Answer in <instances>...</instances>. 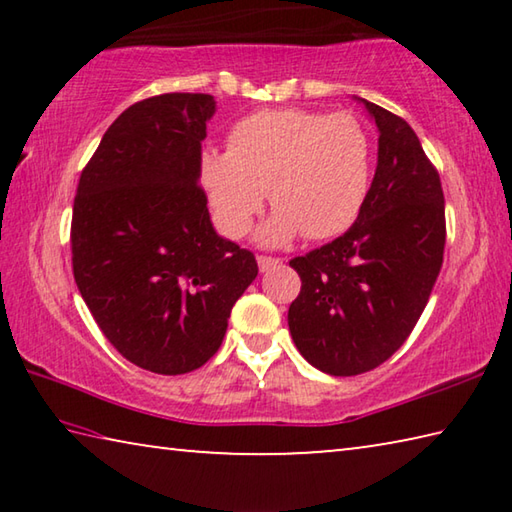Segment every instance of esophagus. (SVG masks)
I'll return each mask as SVG.
<instances>
[{
	"label": "esophagus",
	"instance_id": "34e87169",
	"mask_svg": "<svg viewBox=\"0 0 512 512\" xmlns=\"http://www.w3.org/2000/svg\"><path fill=\"white\" fill-rule=\"evenodd\" d=\"M257 264H259V271H271V268L282 264V259L271 257V255H257Z\"/></svg>",
	"mask_w": 512,
	"mask_h": 512
}]
</instances>
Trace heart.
<instances>
[{"label": "heart", "instance_id": "obj_1", "mask_svg": "<svg viewBox=\"0 0 512 512\" xmlns=\"http://www.w3.org/2000/svg\"><path fill=\"white\" fill-rule=\"evenodd\" d=\"M201 183L216 223L232 239L253 228L268 203L266 244L341 235L357 221L372 183V142L350 112L259 110L237 121L228 151L207 149Z\"/></svg>", "mask_w": 512, "mask_h": 512}]
</instances>
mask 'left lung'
I'll return each instance as SVG.
<instances>
[{
	"label": "left lung",
	"mask_w": 512,
	"mask_h": 512,
	"mask_svg": "<svg viewBox=\"0 0 512 512\" xmlns=\"http://www.w3.org/2000/svg\"><path fill=\"white\" fill-rule=\"evenodd\" d=\"M379 128L377 171L361 212L341 237L289 266L300 293L289 307L293 343L334 377L375 370L409 339L445 253L438 169L402 117L366 101Z\"/></svg>",
	"instance_id": "8db88e82"
}]
</instances>
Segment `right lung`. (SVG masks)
<instances>
[{
    "label": "right lung",
    "mask_w": 512,
    "mask_h": 512,
    "mask_svg": "<svg viewBox=\"0 0 512 512\" xmlns=\"http://www.w3.org/2000/svg\"><path fill=\"white\" fill-rule=\"evenodd\" d=\"M210 94L169 92L112 121L72 212L76 287L121 357L158 375L205 366L257 259L212 228L201 142Z\"/></svg>",
    "instance_id": "obj_1"
}]
</instances>
